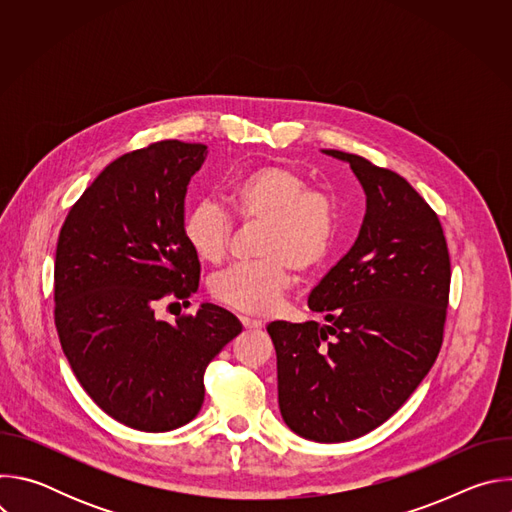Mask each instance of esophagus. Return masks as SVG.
Here are the masks:
<instances>
[{
	"instance_id": "esophagus-1",
	"label": "esophagus",
	"mask_w": 512,
	"mask_h": 512,
	"mask_svg": "<svg viewBox=\"0 0 512 512\" xmlns=\"http://www.w3.org/2000/svg\"><path fill=\"white\" fill-rule=\"evenodd\" d=\"M241 324H243L245 330H259L263 326L259 320H253V318H247V316L241 318Z\"/></svg>"
}]
</instances>
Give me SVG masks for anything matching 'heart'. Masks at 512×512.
I'll return each instance as SVG.
<instances>
[{"label":"heart","instance_id":"1","mask_svg":"<svg viewBox=\"0 0 512 512\" xmlns=\"http://www.w3.org/2000/svg\"><path fill=\"white\" fill-rule=\"evenodd\" d=\"M225 200L241 223H261L259 261L233 265L210 281V294L237 312L263 316L275 310L291 283V269L310 275L338 245L342 212L338 200L298 172L261 166L237 178ZM233 221L212 200L198 202L184 221V239L204 263H221L229 251Z\"/></svg>","mask_w":512,"mask_h":512}]
</instances>
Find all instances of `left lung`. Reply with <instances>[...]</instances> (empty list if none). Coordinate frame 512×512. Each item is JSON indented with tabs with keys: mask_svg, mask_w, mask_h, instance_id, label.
I'll return each instance as SVG.
<instances>
[{
	"mask_svg": "<svg viewBox=\"0 0 512 512\" xmlns=\"http://www.w3.org/2000/svg\"><path fill=\"white\" fill-rule=\"evenodd\" d=\"M367 212L350 251L312 289L328 324L271 322L279 411L312 442L356 440L385 423L440 354L450 253L440 218L399 174L354 154Z\"/></svg>",
	"mask_w": 512,
	"mask_h": 512,
	"instance_id": "8db88e82",
	"label": "left lung"
}]
</instances>
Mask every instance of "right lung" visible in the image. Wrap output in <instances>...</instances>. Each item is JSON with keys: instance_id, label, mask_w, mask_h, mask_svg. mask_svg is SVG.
<instances>
[{"instance_id": "add662e5", "label": "right lung", "mask_w": 512, "mask_h": 512, "mask_svg": "<svg viewBox=\"0 0 512 512\" xmlns=\"http://www.w3.org/2000/svg\"><path fill=\"white\" fill-rule=\"evenodd\" d=\"M208 150L166 139L111 162L70 208L54 261V322L70 369L119 423L170 431L204 401L208 362L241 330L214 304L156 318L198 289L184 198Z\"/></svg>"}]
</instances>
